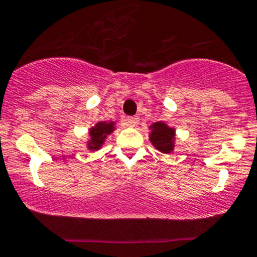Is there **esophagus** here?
Masks as SVG:
<instances>
[{
  "label": "esophagus",
  "instance_id": "obj_1",
  "mask_svg": "<svg viewBox=\"0 0 257 257\" xmlns=\"http://www.w3.org/2000/svg\"><path fill=\"white\" fill-rule=\"evenodd\" d=\"M125 125L128 126H136V124L138 123V118L136 117H126L125 120H124Z\"/></svg>",
  "mask_w": 257,
  "mask_h": 257
}]
</instances>
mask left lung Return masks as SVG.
Listing matches in <instances>:
<instances>
[{
    "label": "left lung",
    "mask_w": 257,
    "mask_h": 257,
    "mask_svg": "<svg viewBox=\"0 0 257 257\" xmlns=\"http://www.w3.org/2000/svg\"><path fill=\"white\" fill-rule=\"evenodd\" d=\"M150 142L159 151L169 154L175 148V129L164 121H156L150 125Z\"/></svg>",
    "instance_id": "obj_1"
}]
</instances>
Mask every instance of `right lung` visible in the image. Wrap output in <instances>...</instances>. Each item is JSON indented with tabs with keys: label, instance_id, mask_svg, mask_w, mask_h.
Instances as JSON below:
<instances>
[{
	"label": "right lung",
	"instance_id": "add662e5",
	"mask_svg": "<svg viewBox=\"0 0 257 257\" xmlns=\"http://www.w3.org/2000/svg\"><path fill=\"white\" fill-rule=\"evenodd\" d=\"M113 131H114L113 121H98L90 129V140L87 143L88 149L93 151L101 149L107 136H109Z\"/></svg>",
	"mask_w": 257,
	"mask_h": 257
}]
</instances>
